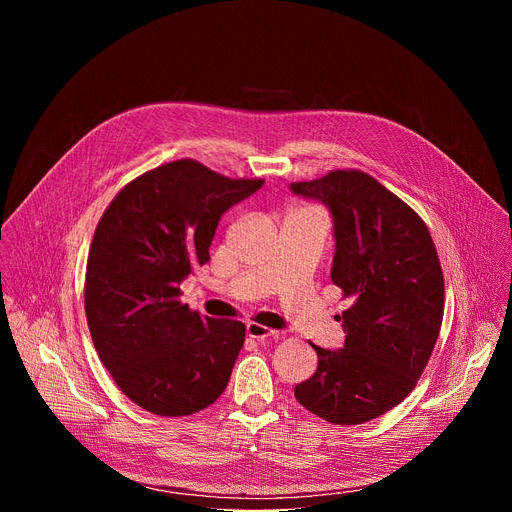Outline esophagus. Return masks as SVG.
I'll return each mask as SVG.
<instances>
[{"label": "esophagus", "mask_w": 512, "mask_h": 512, "mask_svg": "<svg viewBox=\"0 0 512 512\" xmlns=\"http://www.w3.org/2000/svg\"><path fill=\"white\" fill-rule=\"evenodd\" d=\"M247 336L253 338V340H265V338H275L277 332L271 330V328H265V326H261V324L249 322V324H247Z\"/></svg>", "instance_id": "1"}]
</instances>
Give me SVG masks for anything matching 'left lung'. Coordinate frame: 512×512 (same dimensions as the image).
Segmentation results:
<instances>
[{
    "label": "left lung",
    "mask_w": 512,
    "mask_h": 512,
    "mask_svg": "<svg viewBox=\"0 0 512 512\" xmlns=\"http://www.w3.org/2000/svg\"><path fill=\"white\" fill-rule=\"evenodd\" d=\"M289 190L330 210V277L352 300L338 316L344 346L312 344L318 369L294 395L330 423L371 421L411 393L440 336V259L419 214L369 174L336 170Z\"/></svg>",
    "instance_id": "8db88e82"
}]
</instances>
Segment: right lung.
Wrapping results in <instances>:
<instances>
[{
    "label": "right lung",
    "instance_id": "right-lung-1",
    "mask_svg": "<svg viewBox=\"0 0 512 512\" xmlns=\"http://www.w3.org/2000/svg\"><path fill=\"white\" fill-rule=\"evenodd\" d=\"M263 186L176 160L129 182L97 225L85 277L95 350L141 409L192 415L227 389L245 324L182 304L180 283L204 265L221 216Z\"/></svg>",
    "mask_w": 512,
    "mask_h": 512
}]
</instances>
